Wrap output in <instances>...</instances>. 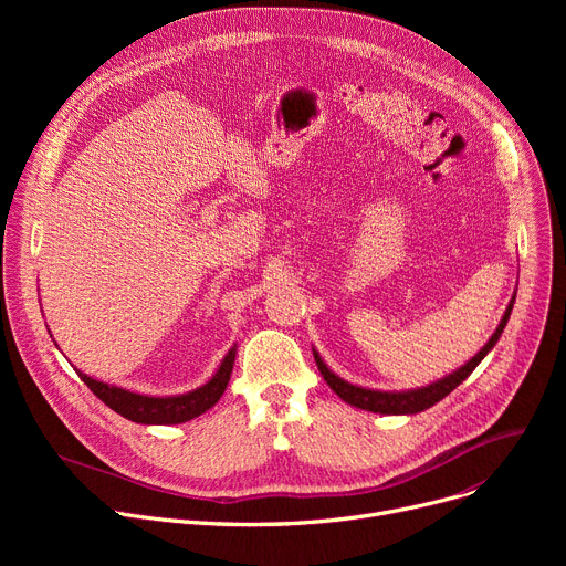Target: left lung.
<instances>
[{
    "label": "left lung",
    "instance_id": "left-lung-1",
    "mask_svg": "<svg viewBox=\"0 0 566 566\" xmlns=\"http://www.w3.org/2000/svg\"><path fill=\"white\" fill-rule=\"evenodd\" d=\"M512 307H514V298L507 307V312H504L497 331L491 335V339L486 342V346L474 355V358L470 363H465L461 369H457L454 374L444 376L431 385H427V388H418V390H408V392H378V390H367V388H358V385H350L346 380H342L339 376H335L328 367H325V363L321 360V355L314 350V360H316V367L323 376V380L331 385L333 392L339 395L346 403L355 406V408H363V410H371V412H380V415H415V412H422L427 408H431L433 403H438L440 399L448 397L454 388H459V385L474 371V367H478L484 355L495 346V342L500 339L504 325H507L510 321V314H512Z\"/></svg>",
    "mask_w": 566,
    "mask_h": 566
}]
</instances>
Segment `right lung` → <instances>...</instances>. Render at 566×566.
Returning <instances> with one entry per match:
<instances>
[{
  "mask_svg": "<svg viewBox=\"0 0 566 566\" xmlns=\"http://www.w3.org/2000/svg\"><path fill=\"white\" fill-rule=\"evenodd\" d=\"M233 360H235V346L224 355L220 369L216 371V376L211 380L201 385V388H197L188 395H178V397L135 395L124 388H116V385H107V382L88 378L82 371H77V374L86 382L88 390H92L105 406H109L114 412H118L126 420H133L137 424H181V422L197 418V415L206 412L208 408H213L218 403V399L222 397L227 382L231 378Z\"/></svg>",
  "mask_w": 566,
  "mask_h": 566,
  "instance_id": "1",
  "label": "right lung"
}]
</instances>
